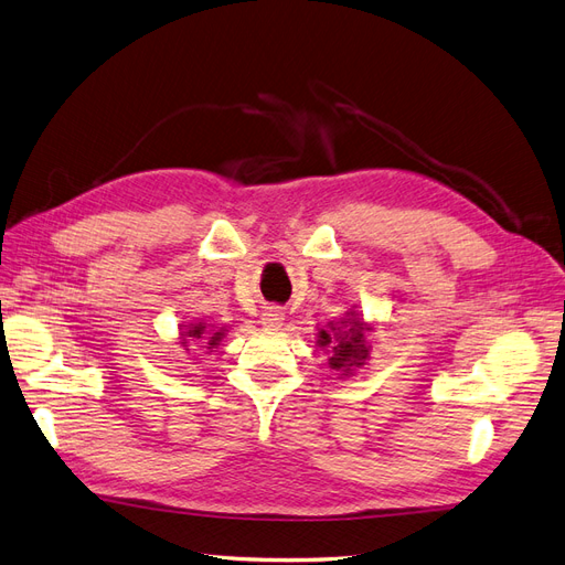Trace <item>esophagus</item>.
<instances>
[{"mask_svg":"<svg viewBox=\"0 0 565 565\" xmlns=\"http://www.w3.org/2000/svg\"><path fill=\"white\" fill-rule=\"evenodd\" d=\"M282 320H285V313L280 306H266L262 313V328L268 332H278L282 328Z\"/></svg>","mask_w":565,"mask_h":565,"instance_id":"obj_1","label":"esophagus"}]
</instances>
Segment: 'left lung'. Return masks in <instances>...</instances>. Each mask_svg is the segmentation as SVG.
I'll use <instances>...</instances> for the list:
<instances>
[{
	"label": "left lung",
	"instance_id": "1",
	"mask_svg": "<svg viewBox=\"0 0 565 565\" xmlns=\"http://www.w3.org/2000/svg\"><path fill=\"white\" fill-rule=\"evenodd\" d=\"M372 330L374 324L358 313L353 306L344 318L330 320L324 328L318 330L316 347L330 353L328 365L332 370L341 372V377H351L358 367H363L367 363L372 349L367 341V332Z\"/></svg>",
	"mask_w": 565,
	"mask_h": 565
}]
</instances>
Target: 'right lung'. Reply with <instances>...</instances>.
I'll list each match as a JSON object with an SVG mask.
<instances>
[{
  "mask_svg": "<svg viewBox=\"0 0 565 565\" xmlns=\"http://www.w3.org/2000/svg\"><path fill=\"white\" fill-rule=\"evenodd\" d=\"M226 332H228L226 328H214L212 322L191 320V322H185L179 328V344L185 351H191V349H188L191 344H202V347L207 344V349L214 351V349H218L221 339L226 337Z\"/></svg>",
  "mask_w": 565,
  "mask_h": 565,
  "instance_id": "add662e5",
  "label": "right lung"
}]
</instances>
